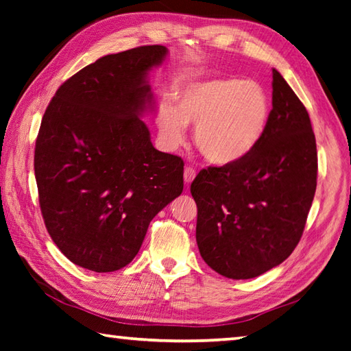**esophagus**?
<instances>
[{"label": "esophagus", "instance_id": "esophagus-1", "mask_svg": "<svg viewBox=\"0 0 351 351\" xmlns=\"http://www.w3.org/2000/svg\"><path fill=\"white\" fill-rule=\"evenodd\" d=\"M195 176H196V170L195 169L190 167V166L185 167V170H184V181H185V184H191V181L195 180Z\"/></svg>", "mask_w": 351, "mask_h": 351}]
</instances>
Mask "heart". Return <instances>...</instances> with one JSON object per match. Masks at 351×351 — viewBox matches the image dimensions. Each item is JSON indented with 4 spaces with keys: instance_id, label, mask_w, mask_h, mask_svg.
Instances as JSON below:
<instances>
[{
    "instance_id": "1",
    "label": "heart",
    "mask_w": 351,
    "mask_h": 351,
    "mask_svg": "<svg viewBox=\"0 0 351 351\" xmlns=\"http://www.w3.org/2000/svg\"><path fill=\"white\" fill-rule=\"evenodd\" d=\"M270 121V99L263 86L237 77H214L185 86L176 108L162 104L156 113L161 138L180 146L185 125H196L195 141L205 158L228 166L247 156Z\"/></svg>"
}]
</instances>
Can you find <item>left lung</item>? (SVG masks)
I'll return each instance as SVG.
<instances>
[{"instance_id":"left-lung-1","label":"left lung","mask_w":351,"mask_h":351,"mask_svg":"<svg viewBox=\"0 0 351 351\" xmlns=\"http://www.w3.org/2000/svg\"><path fill=\"white\" fill-rule=\"evenodd\" d=\"M317 143L302 101L273 69V108L263 138L243 160L199 171L200 256L229 279L282 264L299 244L317 189Z\"/></svg>"}]
</instances>
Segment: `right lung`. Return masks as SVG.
<instances>
[{"instance_id": "obj_1", "label": "right lung", "mask_w": 351, "mask_h": 351, "mask_svg": "<svg viewBox=\"0 0 351 351\" xmlns=\"http://www.w3.org/2000/svg\"><path fill=\"white\" fill-rule=\"evenodd\" d=\"M162 45L101 57L58 87L45 111L34 175L45 226L87 270L128 265L149 223L184 189L181 156L154 147L140 116L152 107L147 73Z\"/></svg>"}]
</instances>
